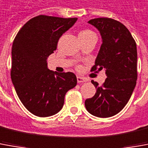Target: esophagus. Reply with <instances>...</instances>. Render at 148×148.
I'll return each instance as SVG.
<instances>
[{
    "label": "esophagus",
    "mask_w": 148,
    "mask_h": 148,
    "mask_svg": "<svg viewBox=\"0 0 148 148\" xmlns=\"http://www.w3.org/2000/svg\"><path fill=\"white\" fill-rule=\"evenodd\" d=\"M86 81H87V79H86V78L81 77V76H77V82H78L79 84L84 83V82H86Z\"/></svg>",
    "instance_id": "obj_1"
}]
</instances>
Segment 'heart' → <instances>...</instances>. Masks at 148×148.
I'll return each instance as SVG.
<instances>
[{
	"label": "heart",
	"instance_id": "heart-1",
	"mask_svg": "<svg viewBox=\"0 0 148 148\" xmlns=\"http://www.w3.org/2000/svg\"><path fill=\"white\" fill-rule=\"evenodd\" d=\"M91 35H95V34L90 29H84V30L80 31L79 33V38L88 37V36H91Z\"/></svg>",
	"mask_w": 148,
	"mask_h": 148
}]
</instances>
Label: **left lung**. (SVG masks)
<instances>
[{
  "instance_id": "left-lung-1",
  "label": "left lung",
  "mask_w": 148,
  "mask_h": 148,
  "mask_svg": "<svg viewBox=\"0 0 148 148\" xmlns=\"http://www.w3.org/2000/svg\"><path fill=\"white\" fill-rule=\"evenodd\" d=\"M88 22L99 30L102 38L91 72L104 69L107 78L102 85L92 80L97 92L84 105L93 116L109 118L125 107L136 85V42L127 27L114 19L94 18Z\"/></svg>"
}]
</instances>
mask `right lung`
<instances>
[{
	"label": "right lung",
	"instance_id": "right-lung-1",
	"mask_svg": "<svg viewBox=\"0 0 148 148\" xmlns=\"http://www.w3.org/2000/svg\"><path fill=\"white\" fill-rule=\"evenodd\" d=\"M76 20L39 15L27 21L14 38L11 80L21 103L36 116L57 114L63 108L66 92L77 84L74 73L53 72L47 63L60 38Z\"/></svg>",
	"mask_w": 148,
	"mask_h": 148
}]
</instances>
